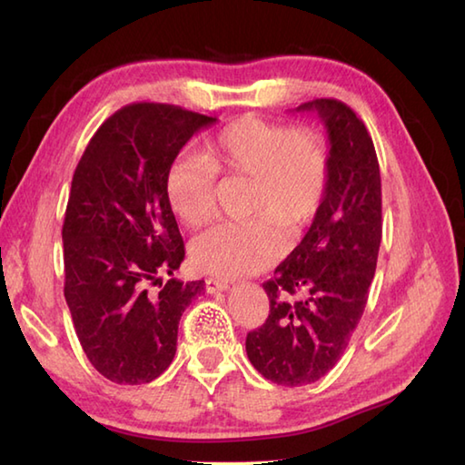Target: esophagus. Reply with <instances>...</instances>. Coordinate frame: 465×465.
Here are the masks:
<instances>
[{
  "instance_id": "obj_1",
  "label": "esophagus",
  "mask_w": 465,
  "mask_h": 465,
  "mask_svg": "<svg viewBox=\"0 0 465 465\" xmlns=\"http://www.w3.org/2000/svg\"><path fill=\"white\" fill-rule=\"evenodd\" d=\"M230 285H227V282H220V280H212L207 278L205 280V292L207 293H215V292H225Z\"/></svg>"
}]
</instances>
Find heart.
Listing matches in <instances>:
<instances>
[{
    "instance_id": "obj_1",
    "label": "heart",
    "mask_w": 465,
    "mask_h": 465,
    "mask_svg": "<svg viewBox=\"0 0 465 465\" xmlns=\"http://www.w3.org/2000/svg\"><path fill=\"white\" fill-rule=\"evenodd\" d=\"M205 157L182 155L167 167L165 197L177 220L192 230L213 220L215 173L252 182L255 217L217 225L193 240L190 260L200 273L233 280L268 270L285 252L282 227L300 235L323 210L331 160L320 132L243 115L207 140Z\"/></svg>"
}]
</instances>
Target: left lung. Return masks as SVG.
Listing matches in <instances>:
<instances>
[{
    "label": "left lung",
    "instance_id": "1",
    "mask_svg": "<svg viewBox=\"0 0 465 465\" xmlns=\"http://www.w3.org/2000/svg\"><path fill=\"white\" fill-rule=\"evenodd\" d=\"M298 112H315L328 132L330 190L298 248L263 283L270 315L245 338L253 368L288 388L318 381L340 361L368 303L381 242L380 163L363 122L331 97Z\"/></svg>",
    "mask_w": 465,
    "mask_h": 465
}]
</instances>
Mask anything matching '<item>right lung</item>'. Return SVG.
I'll return each mask as SVG.
<instances>
[{
	"instance_id": "add662e5",
	"label": "right lung",
	"mask_w": 465,
	"mask_h": 465,
	"mask_svg": "<svg viewBox=\"0 0 465 465\" xmlns=\"http://www.w3.org/2000/svg\"><path fill=\"white\" fill-rule=\"evenodd\" d=\"M213 122L170 104L125 105L75 167L62 230L64 293L87 360L115 383H150L170 368L182 313L203 290L202 280L162 282L185 258L165 173Z\"/></svg>"
}]
</instances>
